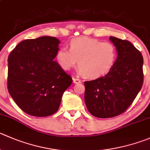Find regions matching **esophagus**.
<instances>
[{"label":"esophagus","instance_id":"esophagus-1","mask_svg":"<svg viewBox=\"0 0 150 150\" xmlns=\"http://www.w3.org/2000/svg\"><path fill=\"white\" fill-rule=\"evenodd\" d=\"M72 80H73V83H80L81 82V81L79 79V78H72Z\"/></svg>","mask_w":150,"mask_h":150}]
</instances>
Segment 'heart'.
<instances>
[{"mask_svg":"<svg viewBox=\"0 0 150 150\" xmlns=\"http://www.w3.org/2000/svg\"><path fill=\"white\" fill-rule=\"evenodd\" d=\"M56 57L64 70H69L78 62V71L80 74L85 75L88 78H97L110 70L115 60L116 50L109 42L79 37L71 40L69 49L60 47Z\"/></svg>","mask_w":150,"mask_h":150,"instance_id":"obj_1","label":"heart"}]
</instances>
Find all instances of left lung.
Here are the masks:
<instances>
[{"label":"left lung","instance_id":"left-lung-1","mask_svg":"<svg viewBox=\"0 0 150 150\" xmlns=\"http://www.w3.org/2000/svg\"><path fill=\"white\" fill-rule=\"evenodd\" d=\"M117 51L116 62L105 76L85 81V103L91 115L114 117L125 111L144 82L142 53L127 40L110 36Z\"/></svg>","mask_w":150,"mask_h":150}]
</instances>
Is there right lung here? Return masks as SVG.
I'll return each instance as SVG.
<instances>
[{"instance_id": "obj_1", "label": "right lung", "mask_w": 150, "mask_h": 150, "mask_svg": "<svg viewBox=\"0 0 150 150\" xmlns=\"http://www.w3.org/2000/svg\"><path fill=\"white\" fill-rule=\"evenodd\" d=\"M60 43L44 36L19 43L8 58L7 88L16 104L33 117H47L60 106L72 79L54 59Z\"/></svg>"}]
</instances>
